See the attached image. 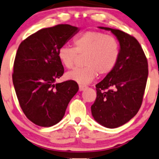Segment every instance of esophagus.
<instances>
[{
  "mask_svg": "<svg viewBox=\"0 0 159 159\" xmlns=\"http://www.w3.org/2000/svg\"><path fill=\"white\" fill-rule=\"evenodd\" d=\"M88 87L86 85H82V84H80L79 85V90L80 91H82V90H84L85 89H87Z\"/></svg>",
  "mask_w": 159,
  "mask_h": 159,
  "instance_id": "34e87169",
  "label": "esophagus"
}]
</instances>
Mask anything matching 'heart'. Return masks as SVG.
Returning a JSON list of instances; mask_svg holds the SVG:
<instances>
[{
  "instance_id": "b5f03b06",
  "label": "heart",
  "mask_w": 159,
  "mask_h": 159,
  "mask_svg": "<svg viewBox=\"0 0 159 159\" xmlns=\"http://www.w3.org/2000/svg\"><path fill=\"white\" fill-rule=\"evenodd\" d=\"M74 48L62 46L58 50V58L67 69L75 65L79 56H84L82 68L66 73L68 79L81 84L90 83L94 78L106 76L114 70L121 54L118 40L112 35L98 31H88L74 39Z\"/></svg>"
}]
</instances>
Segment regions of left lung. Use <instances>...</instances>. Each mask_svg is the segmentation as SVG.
Returning a JSON list of instances; mask_svg holds the SVG:
<instances>
[{"instance_id": "obj_1", "label": "left lung", "mask_w": 159, "mask_h": 159, "mask_svg": "<svg viewBox=\"0 0 159 159\" xmlns=\"http://www.w3.org/2000/svg\"><path fill=\"white\" fill-rule=\"evenodd\" d=\"M99 28L116 36L121 54L114 70L96 84L97 98L91 112L102 126L116 128L130 121L141 107L149 74L148 61L133 36L118 29Z\"/></svg>"}]
</instances>
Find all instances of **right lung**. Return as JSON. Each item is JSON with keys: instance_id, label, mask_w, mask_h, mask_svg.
Here are the masks:
<instances>
[{"instance_id": "add662e5", "label": "right lung", "mask_w": 159, "mask_h": 159, "mask_svg": "<svg viewBox=\"0 0 159 159\" xmlns=\"http://www.w3.org/2000/svg\"><path fill=\"white\" fill-rule=\"evenodd\" d=\"M76 32L78 28L67 24L40 29L17 50L12 75L15 91L24 114L38 126L60 121L79 88L71 80L55 84L64 73L59 49Z\"/></svg>"}]
</instances>
